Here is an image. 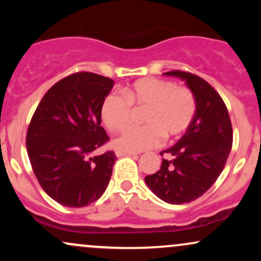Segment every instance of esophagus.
<instances>
[{
  "label": "esophagus",
  "instance_id": "34e87169",
  "mask_svg": "<svg viewBox=\"0 0 261 261\" xmlns=\"http://www.w3.org/2000/svg\"><path fill=\"white\" fill-rule=\"evenodd\" d=\"M115 154L116 157H124V155H137V153H135V152H125V151H120V149H116Z\"/></svg>",
  "mask_w": 261,
  "mask_h": 261
}]
</instances>
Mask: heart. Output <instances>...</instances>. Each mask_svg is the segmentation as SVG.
Segmentation results:
<instances>
[{
	"instance_id": "b5f03b06",
	"label": "heart",
	"mask_w": 261,
	"mask_h": 261,
	"mask_svg": "<svg viewBox=\"0 0 261 261\" xmlns=\"http://www.w3.org/2000/svg\"><path fill=\"white\" fill-rule=\"evenodd\" d=\"M124 96L110 94L101 104L100 116L110 131H120L130 122L134 110H146L141 128H126L114 140L116 149L140 152L152 148L162 137L172 139L184 134L193 124L196 99L187 87L172 81L142 79L124 89Z\"/></svg>"
}]
</instances>
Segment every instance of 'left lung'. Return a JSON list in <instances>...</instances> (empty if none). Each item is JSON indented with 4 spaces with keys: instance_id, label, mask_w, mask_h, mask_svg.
<instances>
[{
    "instance_id": "8db88e82",
    "label": "left lung",
    "mask_w": 261,
    "mask_h": 261,
    "mask_svg": "<svg viewBox=\"0 0 261 261\" xmlns=\"http://www.w3.org/2000/svg\"><path fill=\"white\" fill-rule=\"evenodd\" d=\"M164 74L185 81L195 95L196 114L181 139L161 152L168 158L145 181L161 200L181 205L203 195L217 180L232 148L233 131L226 104L205 80L178 70Z\"/></svg>"
}]
</instances>
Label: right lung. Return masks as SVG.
Here are the masks:
<instances>
[{
	"mask_svg": "<svg viewBox=\"0 0 261 261\" xmlns=\"http://www.w3.org/2000/svg\"><path fill=\"white\" fill-rule=\"evenodd\" d=\"M114 81L92 72L65 77L49 89L33 115L27 152L45 193L68 207H83L103 195L116 155H95L108 142L101 104Z\"/></svg>",
	"mask_w": 261,
	"mask_h": 261,
	"instance_id": "add662e5",
	"label": "right lung"
}]
</instances>
